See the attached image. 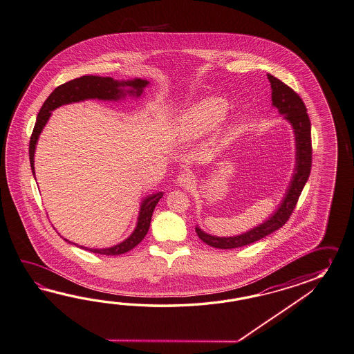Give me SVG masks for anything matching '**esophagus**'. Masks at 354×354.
Returning <instances> with one entry per match:
<instances>
[{"label": "esophagus", "instance_id": "34e87169", "mask_svg": "<svg viewBox=\"0 0 354 354\" xmlns=\"http://www.w3.org/2000/svg\"><path fill=\"white\" fill-rule=\"evenodd\" d=\"M192 182H194V178H192V176H191L189 173H181V174L177 177V183H178L181 187H185V189L189 187Z\"/></svg>", "mask_w": 354, "mask_h": 354}]
</instances>
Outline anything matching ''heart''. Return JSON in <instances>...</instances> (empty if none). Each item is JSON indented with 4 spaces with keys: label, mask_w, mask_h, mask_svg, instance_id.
I'll return each mask as SVG.
<instances>
[{
    "label": "heart",
    "mask_w": 354,
    "mask_h": 354,
    "mask_svg": "<svg viewBox=\"0 0 354 354\" xmlns=\"http://www.w3.org/2000/svg\"><path fill=\"white\" fill-rule=\"evenodd\" d=\"M228 112V103L222 98H206L182 115L180 130L186 139H194L214 130Z\"/></svg>",
    "instance_id": "heart-1"
}]
</instances>
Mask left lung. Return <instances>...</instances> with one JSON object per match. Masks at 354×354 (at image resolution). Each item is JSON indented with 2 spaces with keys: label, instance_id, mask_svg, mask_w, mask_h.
Segmentation results:
<instances>
[{
  "label": "left lung",
  "instance_id": "8db88e82",
  "mask_svg": "<svg viewBox=\"0 0 354 354\" xmlns=\"http://www.w3.org/2000/svg\"><path fill=\"white\" fill-rule=\"evenodd\" d=\"M268 79L272 85V106L279 109L280 115L293 126L296 135V169L293 178L289 183L287 194L283 198L278 210L263 224L257 225L254 230H248L243 234L234 237H216L207 234L204 230L196 227L198 239L209 246L215 248H237L254 243L259 239L266 237L272 232L283 227L297 205V201L304 189L306 182L310 177L313 165V144H311V122L307 115V108L304 100L287 84L280 82L279 79L268 74Z\"/></svg>",
  "mask_w": 354,
  "mask_h": 354
}]
</instances>
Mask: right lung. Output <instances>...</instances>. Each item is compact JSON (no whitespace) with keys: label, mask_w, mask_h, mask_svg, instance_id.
Masks as SVG:
<instances>
[{"label":"right lung","mask_w":354,"mask_h":354,"mask_svg":"<svg viewBox=\"0 0 354 354\" xmlns=\"http://www.w3.org/2000/svg\"><path fill=\"white\" fill-rule=\"evenodd\" d=\"M147 80L141 79H135V80H129V82H117L112 77H100V76H93V75H86L74 79L71 82H65L62 85L57 86L55 91H52L50 97L46 99L43 103L39 113L37 115V122L34 124L33 133L30 136V142H29V159H30V167L32 172L34 173V151H35V145L38 138L41 135L43 127L47 124L50 118V112L53 109L74 103V102H80L85 99H102V100H117V99L124 98V95L129 93L130 95H136L140 97L142 89L148 85ZM124 86H130L132 89L130 91H124L122 88ZM163 196V192H158L151 196L145 198L140 206V213L138 218V224L136 228L132 232L131 236L129 239H124V242L118 243L109 248H88V247L80 246L84 250L91 251L94 254L99 255H121L126 254L133 247L138 246L142 239L147 236L149 227H150V221L151 215L156 209L158 201ZM67 241V239H65ZM71 243L70 241H67ZM77 246V245H76Z\"/></svg>","instance_id":"1"}]
</instances>
